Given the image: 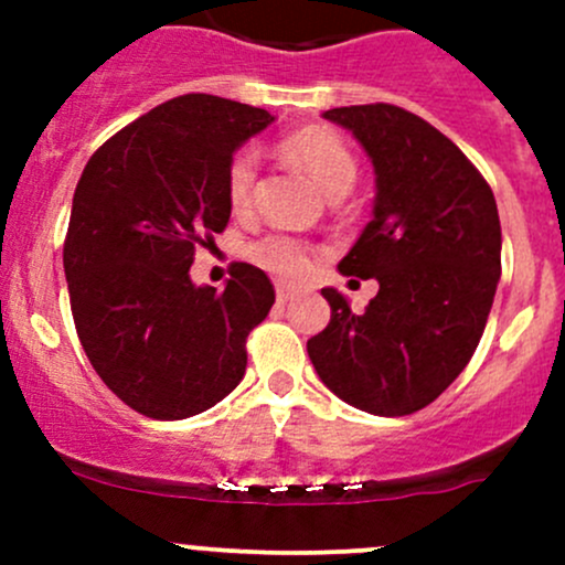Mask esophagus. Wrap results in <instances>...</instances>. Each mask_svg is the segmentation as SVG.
Instances as JSON below:
<instances>
[{"mask_svg": "<svg viewBox=\"0 0 565 565\" xmlns=\"http://www.w3.org/2000/svg\"><path fill=\"white\" fill-rule=\"evenodd\" d=\"M295 295H298V289L289 287V284H278V287H276V298H278V303H289V300H292Z\"/></svg>", "mask_w": 565, "mask_h": 565, "instance_id": "1", "label": "esophagus"}]
</instances>
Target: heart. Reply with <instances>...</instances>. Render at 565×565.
Here are the masks:
<instances>
[{
  "mask_svg": "<svg viewBox=\"0 0 565 565\" xmlns=\"http://www.w3.org/2000/svg\"><path fill=\"white\" fill-rule=\"evenodd\" d=\"M281 152L289 161L300 163L306 172L315 177L317 185L333 199L344 196L358 177L355 156L344 145V139L335 136L333 130H298V134L287 136L281 141ZM256 167H259V156H256L254 147H243V150L232 156L230 169H226V199H230L235 213H243V210L250 207ZM246 254L262 270L281 278H300L311 267V248L303 241L289 235L259 237V241L250 243Z\"/></svg>",
  "mask_w": 565,
  "mask_h": 565,
  "instance_id": "b5f03b06",
  "label": "heart"
}]
</instances>
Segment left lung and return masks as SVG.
Instances as JSON below:
<instances>
[{"instance_id":"8db88e82","label":"left lung","mask_w":565,"mask_h":565,"mask_svg":"<svg viewBox=\"0 0 565 565\" xmlns=\"http://www.w3.org/2000/svg\"><path fill=\"white\" fill-rule=\"evenodd\" d=\"M322 117L352 130L374 163V218L339 270L377 278L380 292L355 315L322 289L330 322L306 347L347 404L409 415L459 377L481 341L500 281L498 204L465 152L418 114L366 104Z\"/></svg>"}]
</instances>
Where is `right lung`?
Instances as JSON below:
<instances>
[{"instance_id":"1","label":"right lung","mask_w":565,"mask_h":565,"mask_svg":"<svg viewBox=\"0 0 565 565\" xmlns=\"http://www.w3.org/2000/svg\"><path fill=\"white\" fill-rule=\"evenodd\" d=\"M273 122L265 108L180 95L125 125L84 167L67 224L65 278L78 341L136 413H204L246 374V339L276 303L259 267L224 289L188 276L196 246L226 230V169Z\"/></svg>"}]
</instances>
